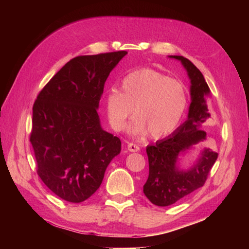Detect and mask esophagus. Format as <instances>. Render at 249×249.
<instances>
[{"mask_svg":"<svg viewBox=\"0 0 249 249\" xmlns=\"http://www.w3.org/2000/svg\"><path fill=\"white\" fill-rule=\"evenodd\" d=\"M127 149L129 151H132V153H136V151H138L141 148H140V146L136 145V144H133V142H128Z\"/></svg>","mask_w":249,"mask_h":249,"instance_id":"obj_1","label":"esophagus"}]
</instances>
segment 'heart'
<instances>
[{"instance_id": "b5f03b06", "label": "heart", "mask_w": 249, "mask_h": 249, "mask_svg": "<svg viewBox=\"0 0 249 249\" xmlns=\"http://www.w3.org/2000/svg\"><path fill=\"white\" fill-rule=\"evenodd\" d=\"M107 114L111 127L120 132L126 120L136 116L128 125V133L142 135L150 132L154 137L171 134L180 125L188 108L184 84L153 69L130 72L122 81V92H107Z\"/></svg>"}]
</instances>
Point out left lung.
<instances>
[{
    "label": "left lung",
    "mask_w": 249,
    "mask_h": 249,
    "mask_svg": "<svg viewBox=\"0 0 249 249\" xmlns=\"http://www.w3.org/2000/svg\"><path fill=\"white\" fill-rule=\"evenodd\" d=\"M181 62L190 80V98L188 116L174 133L156 144L147 146L149 175L144 184V193L151 203L168 206L190 195L204 184L217 159V153L202 147L206 133L205 122L211 117L208 99L211 91L201 71L182 56H168ZM200 148L195 162L188 168L180 166V158L195 149Z\"/></svg>",
    "instance_id": "obj_1"
}]
</instances>
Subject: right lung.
<instances>
[{"label": "right lung", "mask_w": 249, "mask_h": 249, "mask_svg": "<svg viewBox=\"0 0 249 249\" xmlns=\"http://www.w3.org/2000/svg\"><path fill=\"white\" fill-rule=\"evenodd\" d=\"M126 53L71 59L34 103L31 142L37 172L62 200L80 203L89 199L121 153L120 138L102 128L98 109L109 72Z\"/></svg>", "instance_id": "right-lung-1"}]
</instances>
